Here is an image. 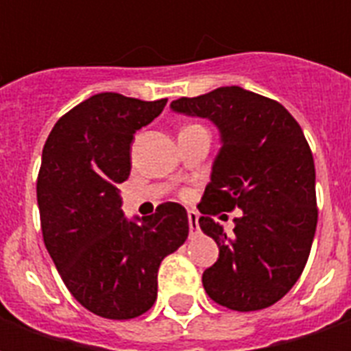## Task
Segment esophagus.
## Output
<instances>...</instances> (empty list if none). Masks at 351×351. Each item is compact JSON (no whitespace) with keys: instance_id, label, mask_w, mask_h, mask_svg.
Wrapping results in <instances>:
<instances>
[{"instance_id":"34e87169","label":"esophagus","mask_w":351,"mask_h":351,"mask_svg":"<svg viewBox=\"0 0 351 351\" xmlns=\"http://www.w3.org/2000/svg\"><path fill=\"white\" fill-rule=\"evenodd\" d=\"M188 223H190V233H197L199 231V213L195 210H188Z\"/></svg>"}]
</instances>
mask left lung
<instances>
[{"instance_id": "1", "label": "left lung", "mask_w": 351, "mask_h": 351, "mask_svg": "<svg viewBox=\"0 0 351 351\" xmlns=\"http://www.w3.org/2000/svg\"><path fill=\"white\" fill-rule=\"evenodd\" d=\"M171 107L213 120L221 133L197 205L199 226L220 248L203 272L206 295L237 312L267 308L299 280L316 233V169L301 125L278 101L239 86L180 97ZM235 208L241 214L226 234L212 216Z\"/></svg>"}]
</instances>
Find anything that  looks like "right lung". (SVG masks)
<instances>
[{
    "instance_id": "obj_1",
    "label": "right lung",
    "mask_w": 351,
    "mask_h": 351,
    "mask_svg": "<svg viewBox=\"0 0 351 351\" xmlns=\"http://www.w3.org/2000/svg\"><path fill=\"white\" fill-rule=\"evenodd\" d=\"M165 105L97 93L65 112L43 148V241L67 289L95 316L131 319L152 308L160 263L188 239L182 205L163 203L152 216L130 221L118 193L130 176L133 133Z\"/></svg>"
}]
</instances>
